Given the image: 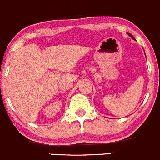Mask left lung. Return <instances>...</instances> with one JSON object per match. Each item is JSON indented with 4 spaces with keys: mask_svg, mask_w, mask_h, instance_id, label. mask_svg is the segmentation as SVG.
Here are the masks:
<instances>
[{
    "mask_svg": "<svg viewBox=\"0 0 160 160\" xmlns=\"http://www.w3.org/2000/svg\"><path fill=\"white\" fill-rule=\"evenodd\" d=\"M128 35H130V36H131V37H132V38H134V39H135V38H134V37H133V36H132V35H131V34H128Z\"/></svg>",
    "mask_w": 160,
    "mask_h": 160,
    "instance_id": "left-lung-1",
    "label": "left lung"
}]
</instances>
